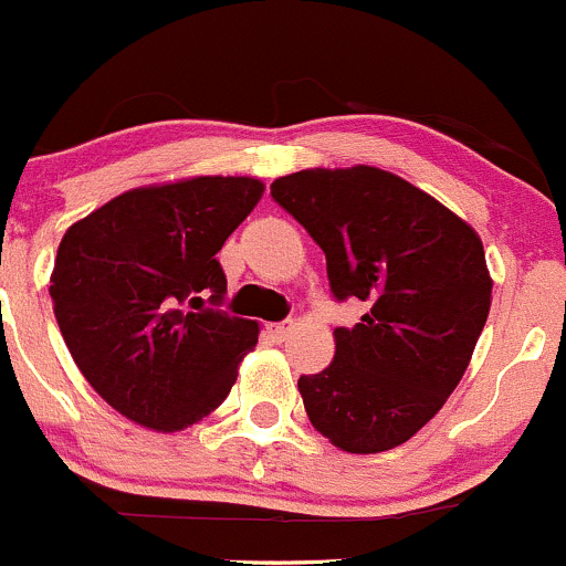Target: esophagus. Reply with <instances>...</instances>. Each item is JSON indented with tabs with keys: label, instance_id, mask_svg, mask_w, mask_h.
<instances>
[{
	"label": "esophagus",
	"instance_id": "34e87169",
	"mask_svg": "<svg viewBox=\"0 0 566 566\" xmlns=\"http://www.w3.org/2000/svg\"><path fill=\"white\" fill-rule=\"evenodd\" d=\"M291 329H294V322H277V324H266V332H270V337L275 343H283L285 337L291 335Z\"/></svg>",
	"mask_w": 566,
	"mask_h": 566
}]
</instances>
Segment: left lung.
<instances>
[{
	"label": "left lung",
	"instance_id": "left-lung-1",
	"mask_svg": "<svg viewBox=\"0 0 566 566\" xmlns=\"http://www.w3.org/2000/svg\"><path fill=\"white\" fill-rule=\"evenodd\" d=\"M270 190L324 250L332 294L370 305L335 329L329 368L300 378L313 428L354 455L400 447L447 403L488 322L480 234L376 166L305 168Z\"/></svg>",
	"mask_w": 566,
	"mask_h": 566
}]
</instances>
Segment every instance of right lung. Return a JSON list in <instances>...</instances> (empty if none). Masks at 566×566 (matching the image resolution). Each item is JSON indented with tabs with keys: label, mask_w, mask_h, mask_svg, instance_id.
<instances>
[{
	"label": "right lung",
	"mask_w": 566,
	"mask_h": 566,
	"mask_svg": "<svg viewBox=\"0 0 566 566\" xmlns=\"http://www.w3.org/2000/svg\"><path fill=\"white\" fill-rule=\"evenodd\" d=\"M261 196L255 177L142 185L62 237L56 324L92 389L130 422L177 433L229 398L259 322L207 307L226 294L214 255Z\"/></svg>",
	"instance_id": "right-lung-1"
}]
</instances>
